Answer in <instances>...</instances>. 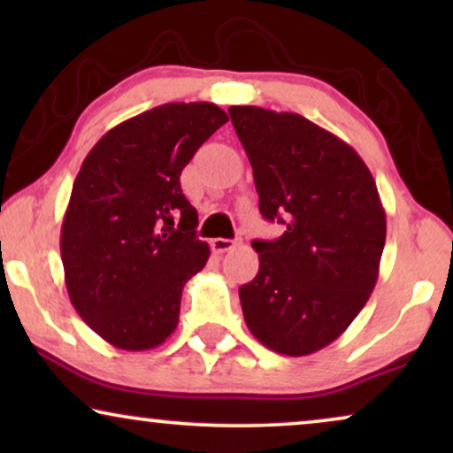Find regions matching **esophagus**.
I'll return each instance as SVG.
<instances>
[{
  "mask_svg": "<svg viewBox=\"0 0 453 453\" xmlns=\"http://www.w3.org/2000/svg\"><path fill=\"white\" fill-rule=\"evenodd\" d=\"M239 243H241L239 239H222V237H219V239H212V250L216 253H226V251L234 250V247H237Z\"/></svg>",
  "mask_w": 453,
  "mask_h": 453,
  "instance_id": "obj_1",
  "label": "esophagus"
}]
</instances>
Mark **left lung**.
Here are the masks:
<instances>
[{"instance_id":"obj_1","label":"left lung","mask_w":453,"mask_h":453,"mask_svg":"<svg viewBox=\"0 0 453 453\" xmlns=\"http://www.w3.org/2000/svg\"><path fill=\"white\" fill-rule=\"evenodd\" d=\"M276 241H253L259 270L239 288L250 332L278 355L305 357L342 336L373 293L386 210L358 152L299 113L228 109Z\"/></svg>"}]
</instances>
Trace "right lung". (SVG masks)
Listing matches in <instances>:
<instances>
[{
    "label": "right lung",
    "mask_w": 453,
    "mask_h": 453,
    "mask_svg": "<svg viewBox=\"0 0 453 453\" xmlns=\"http://www.w3.org/2000/svg\"><path fill=\"white\" fill-rule=\"evenodd\" d=\"M226 121L214 103L160 104L109 129L80 166L59 239L65 287L117 349H157L175 332L185 282L210 257L179 177Z\"/></svg>",
    "instance_id": "add662e5"
}]
</instances>
